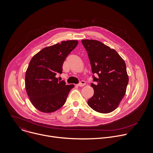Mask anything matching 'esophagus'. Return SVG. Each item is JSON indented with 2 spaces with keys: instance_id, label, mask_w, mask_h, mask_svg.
<instances>
[{
  "instance_id": "34e87169",
  "label": "esophagus",
  "mask_w": 153,
  "mask_h": 153,
  "mask_svg": "<svg viewBox=\"0 0 153 153\" xmlns=\"http://www.w3.org/2000/svg\"><path fill=\"white\" fill-rule=\"evenodd\" d=\"M85 85H86L85 82L83 81V80H82V81H80V82L79 83L77 84V86H85Z\"/></svg>"
}]
</instances>
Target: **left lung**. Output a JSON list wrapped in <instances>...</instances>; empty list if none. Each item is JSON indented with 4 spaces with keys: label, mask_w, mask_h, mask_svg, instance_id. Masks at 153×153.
Here are the masks:
<instances>
[{
    "label": "left lung",
    "mask_w": 153,
    "mask_h": 153,
    "mask_svg": "<svg viewBox=\"0 0 153 153\" xmlns=\"http://www.w3.org/2000/svg\"><path fill=\"white\" fill-rule=\"evenodd\" d=\"M82 43L88 53L96 82L91 83L94 93L88 104L98 113H111L126 93L129 79L125 62L116 50L98 40L85 39Z\"/></svg>",
    "instance_id": "1"
}]
</instances>
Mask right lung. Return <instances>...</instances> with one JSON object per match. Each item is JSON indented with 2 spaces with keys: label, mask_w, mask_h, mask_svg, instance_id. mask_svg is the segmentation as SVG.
<instances>
[{
  "label": "right lung",
  "mask_w": 153,
  "mask_h": 153,
  "mask_svg": "<svg viewBox=\"0 0 153 153\" xmlns=\"http://www.w3.org/2000/svg\"><path fill=\"white\" fill-rule=\"evenodd\" d=\"M77 44V40L63 41L44 48L31 59L26 71L25 88L31 103L40 111L53 113L66 102L74 85L58 80L56 75L62 73L65 59Z\"/></svg>",
  "instance_id": "obj_1"
}]
</instances>
